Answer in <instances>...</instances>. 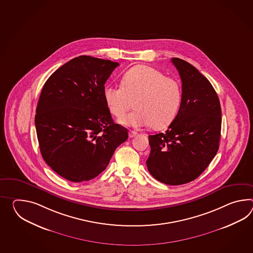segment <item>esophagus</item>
Returning <instances> with one entry per match:
<instances>
[{
  "label": "esophagus",
  "mask_w": 253,
  "mask_h": 253,
  "mask_svg": "<svg viewBox=\"0 0 253 253\" xmlns=\"http://www.w3.org/2000/svg\"><path fill=\"white\" fill-rule=\"evenodd\" d=\"M137 135V132L136 131H133V130H129V138H133Z\"/></svg>",
  "instance_id": "1"
}]
</instances>
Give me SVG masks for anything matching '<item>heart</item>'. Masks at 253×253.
<instances>
[{
	"mask_svg": "<svg viewBox=\"0 0 253 253\" xmlns=\"http://www.w3.org/2000/svg\"><path fill=\"white\" fill-rule=\"evenodd\" d=\"M104 99L116 118L123 117L134 101L137 110L121 119V124L163 129L172 123L179 112L182 91L175 79L166 77L157 69L137 65L124 73L122 86L107 85Z\"/></svg>",
	"mask_w": 253,
	"mask_h": 253,
	"instance_id": "heart-1",
	"label": "heart"
}]
</instances>
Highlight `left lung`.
Instances as JSON below:
<instances>
[{"label": "left lung", "mask_w": 253, "mask_h": 253, "mask_svg": "<svg viewBox=\"0 0 253 253\" xmlns=\"http://www.w3.org/2000/svg\"><path fill=\"white\" fill-rule=\"evenodd\" d=\"M171 62L181 79V103L168 129L149 136L146 165L159 181L181 185L202 174L218 152L221 109L208 79L186 61L172 58Z\"/></svg>", "instance_id": "8db88e82"}]
</instances>
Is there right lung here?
Masks as SVG:
<instances>
[{
  "label": "right lung",
  "mask_w": 253,
  "mask_h": 253,
  "mask_svg": "<svg viewBox=\"0 0 253 253\" xmlns=\"http://www.w3.org/2000/svg\"><path fill=\"white\" fill-rule=\"evenodd\" d=\"M118 62L76 57L46 81L35 127L45 163L64 179L82 182L101 173L128 129L114 124L104 84Z\"/></svg>",
  "instance_id": "right-lung-1"
}]
</instances>
